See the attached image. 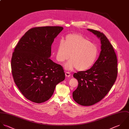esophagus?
<instances>
[{
    "instance_id": "esophagus-1",
    "label": "esophagus",
    "mask_w": 129,
    "mask_h": 129,
    "mask_svg": "<svg viewBox=\"0 0 129 129\" xmlns=\"http://www.w3.org/2000/svg\"><path fill=\"white\" fill-rule=\"evenodd\" d=\"M70 75H71V74H70V72H65V76H66V77H69L70 76Z\"/></svg>"
}]
</instances>
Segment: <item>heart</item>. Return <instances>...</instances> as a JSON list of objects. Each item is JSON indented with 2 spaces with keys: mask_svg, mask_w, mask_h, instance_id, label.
I'll use <instances>...</instances> for the list:
<instances>
[{
  "mask_svg": "<svg viewBox=\"0 0 129 129\" xmlns=\"http://www.w3.org/2000/svg\"><path fill=\"white\" fill-rule=\"evenodd\" d=\"M99 51L97 46L78 34H70L66 36L65 41L59 42L56 52V59L63 63L69 58L66 64L67 69L74 68L78 71L89 69L94 64Z\"/></svg>",
  "mask_w": 129,
  "mask_h": 129,
  "instance_id": "b5f03b06",
  "label": "heart"
}]
</instances>
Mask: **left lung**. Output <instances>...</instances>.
Here are the masks:
<instances>
[{
	"instance_id": "1",
	"label": "left lung",
	"mask_w": 129,
	"mask_h": 129,
	"mask_svg": "<svg viewBox=\"0 0 129 129\" xmlns=\"http://www.w3.org/2000/svg\"><path fill=\"white\" fill-rule=\"evenodd\" d=\"M88 30L100 38L102 51L92 67L73 74L78 80V85L73 92V98L83 106H92L104 99L115 83L118 75V60L112 45L103 33Z\"/></svg>"
}]
</instances>
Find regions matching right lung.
Segmentation results:
<instances>
[{
    "label": "right lung",
    "instance_id": "obj_1",
    "mask_svg": "<svg viewBox=\"0 0 129 129\" xmlns=\"http://www.w3.org/2000/svg\"><path fill=\"white\" fill-rule=\"evenodd\" d=\"M63 29L59 26L31 28L12 53L11 68L14 83L23 95L34 103L49 100L56 85L65 79L63 67L49 58L54 39Z\"/></svg>",
    "mask_w": 129,
    "mask_h": 129
}]
</instances>
